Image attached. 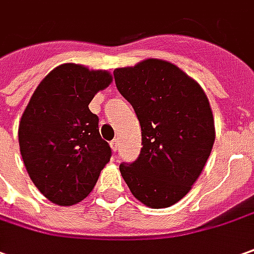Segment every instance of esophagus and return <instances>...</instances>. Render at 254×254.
<instances>
[{
    "instance_id": "1",
    "label": "esophagus",
    "mask_w": 254,
    "mask_h": 254,
    "mask_svg": "<svg viewBox=\"0 0 254 254\" xmlns=\"http://www.w3.org/2000/svg\"><path fill=\"white\" fill-rule=\"evenodd\" d=\"M118 144H120V143H118L117 139H114V140L110 143V146H111V149H113L114 153H117V150H118Z\"/></svg>"
}]
</instances>
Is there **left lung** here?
Instances as JSON below:
<instances>
[{
  "mask_svg": "<svg viewBox=\"0 0 254 254\" xmlns=\"http://www.w3.org/2000/svg\"><path fill=\"white\" fill-rule=\"evenodd\" d=\"M114 77L137 115L143 144L134 163L121 164V175L144 206H172L190 192L213 149L206 93L177 65L157 58L117 68Z\"/></svg>",
  "mask_w": 254,
  "mask_h": 254,
  "instance_id": "8db88e82",
  "label": "left lung"
}]
</instances>
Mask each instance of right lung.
Here are the masks:
<instances>
[{"label": "right lung", "instance_id": "1", "mask_svg": "<svg viewBox=\"0 0 254 254\" xmlns=\"http://www.w3.org/2000/svg\"><path fill=\"white\" fill-rule=\"evenodd\" d=\"M113 82L107 70L62 64L34 90L19 122V147L34 186L57 206L86 199L111 158L89 104Z\"/></svg>", "mask_w": 254, "mask_h": 254}]
</instances>
